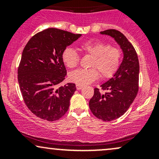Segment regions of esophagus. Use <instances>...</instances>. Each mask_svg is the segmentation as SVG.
<instances>
[{"instance_id":"obj_1","label":"esophagus","mask_w":159,"mask_h":159,"mask_svg":"<svg viewBox=\"0 0 159 159\" xmlns=\"http://www.w3.org/2000/svg\"><path fill=\"white\" fill-rule=\"evenodd\" d=\"M83 86L82 85H80V84H76V88H77V90H81L82 88H83Z\"/></svg>"}]
</instances>
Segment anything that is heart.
Returning a JSON list of instances; mask_svg holds the SVG:
<instances>
[{
  "label": "heart",
  "instance_id": "b5f03b06",
  "mask_svg": "<svg viewBox=\"0 0 159 159\" xmlns=\"http://www.w3.org/2000/svg\"><path fill=\"white\" fill-rule=\"evenodd\" d=\"M80 50L84 54L92 56L89 69H77L71 72L69 79L77 84L87 85L99 78H110L117 70L121 60V52L116 47L110 46L102 42H86L80 45ZM62 60L69 68H75L78 65L79 55L70 47L65 48L62 53Z\"/></svg>",
  "mask_w": 159,
  "mask_h": 159
}]
</instances>
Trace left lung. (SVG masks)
<instances>
[{"mask_svg":"<svg viewBox=\"0 0 159 159\" xmlns=\"http://www.w3.org/2000/svg\"><path fill=\"white\" fill-rule=\"evenodd\" d=\"M100 34L114 38L123 54V61L113 77L100 86L107 92L102 93L95 88L93 96L89 102L94 116L104 121H111L126 112L138 94L139 61L135 49L121 32L110 29Z\"/></svg>","mask_w":159,"mask_h":159,"instance_id":"left-lung-1","label":"left lung"}]
</instances>
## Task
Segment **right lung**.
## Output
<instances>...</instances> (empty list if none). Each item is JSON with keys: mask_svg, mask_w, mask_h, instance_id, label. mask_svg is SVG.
<instances>
[{"mask_svg": "<svg viewBox=\"0 0 159 159\" xmlns=\"http://www.w3.org/2000/svg\"><path fill=\"white\" fill-rule=\"evenodd\" d=\"M81 36L48 28L35 34L25 45L18 81L27 107L39 118L55 121L68 111L76 87L72 83L58 87L66 75L62 53Z\"/></svg>", "mask_w": 159, "mask_h": 159, "instance_id": "right-lung-1", "label": "right lung"}]
</instances>
